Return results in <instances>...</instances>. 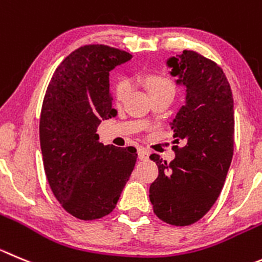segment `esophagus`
Returning <instances> with one entry per match:
<instances>
[{
	"label": "esophagus",
	"instance_id": "esophagus-1",
	"mask_svg": "<svg viewBox=\"0 0 262 262\" xmlns=\"http://www.w3.org/2000/svg\"><path fill=\"white\" fill-rule=\"evenodd\" d=\"M137 154H138V158L141 159V160H146V159L148 158V155H150V152H148L146 148H138V151H137Z\"/></svg>",
	"mask_w": 262,
	"mask_h": 262
}]
</instances>
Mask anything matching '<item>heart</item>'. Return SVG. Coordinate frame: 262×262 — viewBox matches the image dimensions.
Here are the masks:
<instances>
[{
	"label": "heart",
	"instance_id": "b5f03b06",
	"mask_svg": "<svg viewBox=\"0 0 262 262\" xmlns=\"http://www.w3.org/2000/svg\"><path fill=\"white\" fill-rule=\"evenodd\" d=\"M145 84L147 86L150 94H158V93H174V85L168 76L163 73H151L145 77ZM130 92V82L126 79H121L115 86V101L123 102L128 97Z\"/></svg>",
	"mask_w": 262,
	"mask_h": 262
}]
</instances>
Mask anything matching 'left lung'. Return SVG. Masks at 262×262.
I'll return each instance as SVG.
<instances>
[{"instance_id": "8db88e82", "label": "left lung", "mask_w": 262, "mask_h": 262, "mask_svg": "<svg viewBox=\"0 0 262 262\" xmlns=\"http://www.w3.org/2000/svg\"><path fill=\"white\" fill-rule=\"evenodd\" d=\"M186 88V102L170 123L174 160L152 154L159 176L150 186L154 213L169 225L199 221L220 196L234 152L233 93L221 67L196 51L167 60Z\"/></svg>"}]
</instances>
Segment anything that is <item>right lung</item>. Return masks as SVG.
I'll list each match as a JSON object with an SVG mask.
<instances>
[{"label": "right lung", "instance_id": "right-lung-1", "mask_svg": "<svg viewBox=\"0 0 262 262\" xmlns=\"http://www.w3.org/2000/svg\"><path fill=\"white\" fill-rule=\"evenodd\" d=\"M132 59L106 45H85L64 58L46 89L40 117L43 169L54 196L73 217L114 211L137 161L134 147L99 142L102 120L116 116L110 71Z\"/></svg>", "mask_w": 262, "mask_h": 262}]
</instances>
